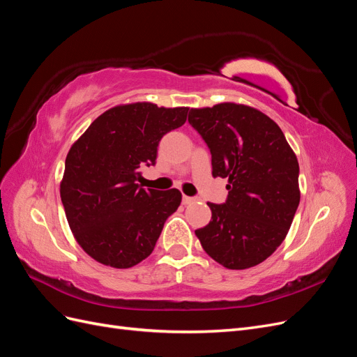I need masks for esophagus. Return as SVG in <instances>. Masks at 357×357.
I'll list each match as a JSON object with an SVG mask.
<instances>
[{
  "mask_svg": "<svg viewBox=\"0 0 357 357\" xmlns=\"http://www.w3.org/2000/svg\"><path fill=\"white\" fill-rule=\"evenodd\" d=\"M183 204H185V205H189V204H192V202H195L197 199L195 198H192V197H186V195H183Z\"/></svg>",
  "mask_w": 357,
  "mask_h": 357,
  "instance_id": "1",
  "label": "esophagus"
}]
</instances>
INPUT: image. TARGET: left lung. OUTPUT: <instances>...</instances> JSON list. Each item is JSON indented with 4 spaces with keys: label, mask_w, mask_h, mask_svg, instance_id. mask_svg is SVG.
<instances>
[{
    "label": "left lung",
    "mask_w": 357,
    "mask_h": 357,
    "mask_svg": "<svg viewBox=\"0 0 357 357\" xmlns=\"http://www.w3.org/2000/svg\"><path fill=\"white\" fill-rule=\"evenodd\" d=\"M207 143L213 177L228 178V198L208 202L211 220L195 234L228 269L264 262L283 243L301 199L299 165L280 126L253 107L222 102L190 109Z\"/></svg>",
    "instance_id": "1"
}]
</instances>
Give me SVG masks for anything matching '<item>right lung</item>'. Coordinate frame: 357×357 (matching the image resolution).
Returning a JSON list of instances; mask_svg holds the SVG:
<instances>
[{"label": "right lung", "mask_w": 357, "mask_h": 357, "mask_svg": "<svg viewBox=\"0 0 357 357\" xmlns=\"http://www.w3.org/2000/svg\"><path fill=\"white\" fill-rule=\"evenodd\" d=\"M188 110L152 102L117 105L71 146L61 199L75 241L96 262L131 268L153 252L181 193L139 186V168L155 165L160 138L186 122Z\"/></svg>", "instance_id": "add662e5"}]
</instances>
